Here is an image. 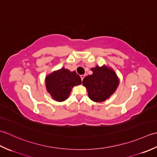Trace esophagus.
<instances>
[{"instance_id": "34e87169", "label": "esophagus", "mask_w": 157, "mask_h": 157, "mask_svg": "<svg viewBox=\"0 0 157 157\" xmlns=\"http://www.w3.org/2000/svg\"><path fill=\"white\" fill-rule=\"evenodd\" d=\"M85 75H81V80H82H82H83V78H85Z\"/></svg>"}]
</instances>
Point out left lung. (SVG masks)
Returning a JSON list of instances; mask_svg holds the SVG:
<instances>
[{"mask_svg":"<svg viewBox=\"0 0 157 157\" xmlns=\"http://www.w3.org/2000/svg\"><path fill=\"white\" fill-rule=\"evenodd\" d=\"M91 70L93 74L85 76L82 81L89 98L95 102L106 100L119 86V78L113 69L105 66H96Z\"/></svg>","mask_w":157,"mask_h":157,"instance_id":"8db88e82","label":"left lung"}]
</instances>
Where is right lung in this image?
Returning <instances> with one entry per match:
<instances>
[{
  "label": "right lung",
  "mask_w": 157,
  "mask_h": 157,
  "mask_svg": "<svg viewBox=\"0 0 157 157\" xmlns=\"http://www.w3.org/2000/svg\"><path fill=\"white\" fill-rule=\"evenodd\" d=\"M47 91L53 100L63 101L68 99L72 87L81 84V78L75 71L62 68L45 78Z\"/></svg>",
  "instance_id": "1"
}]
</instances>
